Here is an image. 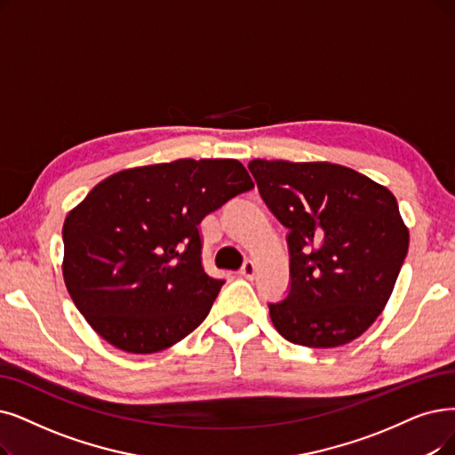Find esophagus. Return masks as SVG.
<instances>
[{
	"label": "esophagus",
	"mask_w": 455,
	"mask_h": 455,
	"mask_svg": "<svg viewBox=\"0 0 455 455\" xmlns=\"http://www.w3.org/2000/svg\"><path fill=\"white\" fill-rule=\"evenodd\" d=\"M256 272H258V267H256V263H253V261H246L241 267V276H244L248 280H251L253 276H256Z\"/></svg>",
	"instance_id": "34e87169"
}]
</instances>
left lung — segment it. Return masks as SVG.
<instances>
[{
	"label": "left lung",
	"instance_id": "left-lung-1",
	"mask_svg": "<svg viewBox=\"0 0 455 455\" xmlns=\"http://www.w3.org/2000/svg\"><path fill=\"white\" fill-rule=\"evenodd\" d=\"M263 202L289 229V293L270 302L291 343L329 349L364 334L383 312L409 250L394 194L331 162L256 158Z\"/></svg>",
	"mask_w": 455,
	"mask_h": 455
}]
</instances>
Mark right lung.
<instances>
[{"mask_svg":"<svg viewBox=\"0 0 455 455\" xmlns=\"http://www.w3.org/2000/svg\"><path fill=\"white\" fill-rule=\"evenodd\" d=\"M253 188L233 158H180L114 173L63 224L72 302L114 347L151 355L187 338L224 280L202 263L199 224Z\"/></svg>","mask_w":455,"mask_h":455,"instance_id":"1","label":"right lung"}]
</instances>
